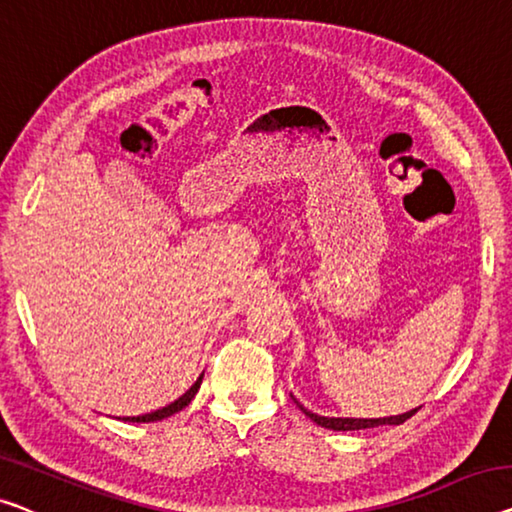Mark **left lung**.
I'll use <instances>...</instances> for the list:
<instances>
[{
	"label": "left lung",
	"mask_w": 512,
	"mask_h": 512,
	"mask_svg": "<svg viewBox=\"0 0 512 512\" xmlns=\"http://www.w3.org/2000/svg\"><path fill=\"white\" fill-rule=\"evenodd\" d=\"M294 398V395H292ZM294 402L299 404L301 411L310 421H315L317 425L326 427V430H335V432H349V430H368V427H377V425H400L416 414V409L404 411L400 416H386V418H335V416H319L315 411L305 409L303 404L294 398Z\"/></svg>",
	"instance_id": "obj_1"
}]
</instances>
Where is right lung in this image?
Instances as JSON below:
<instances>
[{"mask_svg":"<svg viewBox=\"0 0 512 512\" xmlns=\"http://www.w3.org/2000/svg\"><path fill=\"white\" fill-rule=\"evenodd\" d=\"M202 377H204V372H202L200 377H197L195 384L190 386L188 391L183 393L179 400H174L172 404H167V407H163V409H156V411H151V414H144V416H126L124 421H128V423H156V421H163V418H170V416H174V414H179V411H181V409H186L188 404H190V400L195 398V393L200 391Z\"/></svg>","mask_w":512,"mask_h":512,"instance_id":"obj_1","label":"right lung"}]
</instances>
